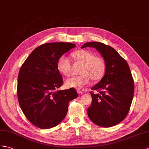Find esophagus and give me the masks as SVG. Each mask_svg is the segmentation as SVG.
<instances>
[{
  "label": "esophagus",
  "mask_w": 149,
  "mask_h": 149,
  "mask_svg": "<svg viewBox=\"0 0 149 149\" xmlns=\"http://www.w3.org/2000/svg\"><path fill=\"white\" fill-rule=\"evenodd\" d=\"M77 92H78V94H80V95H82V94L83 93V92L80 91V90H77Z\"/></svg>",
  "instance_id": "34e87169"
}]
</instances>
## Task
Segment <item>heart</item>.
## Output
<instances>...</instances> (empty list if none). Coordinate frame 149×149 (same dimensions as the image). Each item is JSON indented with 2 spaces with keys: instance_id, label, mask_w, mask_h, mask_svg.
<instances>
[{
  "instance_id": "obj_1",
  "label": "heart",
  "mask_w": 149,
  "mask_h": 149,
  "mask_svg": "<svg viewBox=\"0 0 149 149\" xmlns=\"http://www.w3.org/2000/svg\"><path fill=\"white\" fill-rule=\"evenodd\" d=\"M77 60L83 63L81 69L82 74L74 76L66 79L65 84L68 88L81 89L88 84L90 79L99 80L101 79L106 71V64L101 57L86 50H79L72 54ZM57 68L61 74L68 77L71 74V63L66 56H61L57 63Z\"/></svg>"
}]
</instances>
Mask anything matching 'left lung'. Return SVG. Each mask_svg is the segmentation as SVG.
Returning <instances> with one entry per match:
<instances>
[{
    "instance_id": "8db88e82",
    "label": "left lung",
    "mask_w": 149,
    "mask_h": 149,
    "mask_svg": "<svg viewBox=\"0 0 149 149\" xmlns=\"http://www.w3.org/2000/svg\"><path fill=\"white\" fill-rule=\"evenodd\" d=\"M96 49L104 58L106 71L101 80L91 88L102 90L92 95L87 109L89 118L102 127L116 125L128 113L134 93V81L126 61L112 47L98 42H86L81 48Z\"/></svg>"
}]
</instances>
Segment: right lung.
<instances>
[{
    "label": "right lung",
    "instance_id": "1",
    "mask_svg": "<svg viewBox=\"0 0 149 149\" xmlns=\"http://www.w3.org/2000/svg\"><path fill=\"white\" fill-rule=\"evenodd\" d=\"M75 47L68 42L44 43L36 48L21 67L17 88L19 106L28 120L39 128L59 125L67 114L69 102L78 97L74 88L57 90L63 85L57 61Z\"/></svg>",
    "mask_w": 149,
    "mask_h": 149
}]
</instances>
